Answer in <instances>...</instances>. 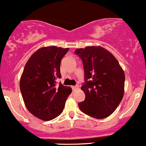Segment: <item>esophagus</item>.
<instances>
[{
  "mask_svg": "<svg viewBox=\"0 0 146 146\" xmlns=\"http://www.w3.org/2000/svg\"><path fill=\"white\" fill-rule=\"evenodd\" d=\"M77 89H78V86H72V89H73V91H76Z\"/></svg>",
  "mask_w": 146,
  "mask_h": 146,
  "instance_id": "obj_1",
  "label": "esophagus"
}]
</instances>
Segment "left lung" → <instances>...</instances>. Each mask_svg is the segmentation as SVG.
<instances>
[{
	"label": "left lung",
	"instance_id": "left-lung-1",
	"mask_svg": "<svg viewBox=\"0 0 146 146\" xmlns=\"http://www.w3.org/2000/svg\"><path fill=\"white\" fill-rule=\"evenodd\" d=\"M75 54L82 61L85 80L81 87L85 94V100L78 106L91 117H108L123 99L124 71L114 56L101 46L76 49Z\"/></svg>",
	"mask_w": 146,
	"mask_h": 146
}]
</instances>
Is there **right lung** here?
Masks as SVG:
<instances>
[{
    "mask_svg": "<svg viewBox=\"0 0 146 146\" xmlns=\"http://www.w3.org/2000/svg\"><path fill=\"white\" fill-rule=\"evenodd\" d=\"M69 48L43 47L30 57L21 77L20 89L28 111L43 121H50L63 111L69 86L56 84L61 78L60 64Z\"/></svg>",
    "mask_w": 146,
    "mask_h": 146,
    "instance_id": "right-lung-1",
    "label": "right lung"
}]
</instances>
